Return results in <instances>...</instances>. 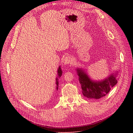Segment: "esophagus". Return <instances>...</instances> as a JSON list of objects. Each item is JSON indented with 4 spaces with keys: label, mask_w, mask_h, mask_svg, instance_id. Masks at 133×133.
<instances>
[{
    "label": "esophagus",
    "mask_w": 133,
    "mask_h": 133,
    "mask_svg": "<svg viewBox=\"0 0 133 133\" xmlns=\"http://www.w3.org/2000/svg\"><path fill=\"white\" fill-rule=\"evenodd\" d=\"M71 61H72V60H71V57L68 55H67V56H66V57H65L64 58H63L62 62L64 65H68L71 62Z\"/></svg>",
    "instance_id": "1"
}]
</instances>
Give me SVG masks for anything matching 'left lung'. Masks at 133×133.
Masks as SVG:
<instances>
[{"label": "left lung", "instance_id": "8db88e82", "mask_svg": "<svg viewBox=\"0 0 133 133\" xmlns=\"http://www.w3.org/2000/svg\"><path fill=\"white\" fill-rule=\"evenodd\" d=\"M76 70L79 76L82 94L90 99H99L106 95L117 82V71L103 80L95 81L90 79L85 69L78 68H76Z\"/></svg>", "mask_w": 133, "mask_h": 133}]
</instances>
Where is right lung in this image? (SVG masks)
Returning a JSON list of instances; mask_svg holds the SVG:
<instances>
[{"label": "right lung", "instance_id": "1", "mask_svg": "<svg viewBox=\"0 0 133 133\" xmlns=\"http://www.w3.org/2000/svg\"><path fill=\"white\" fill-rule=\"evenodd\" d=\"M62 71L61 70V68L60 66L59 67L58 69V77L56 78V89L57 90L58 89V86H59V78L61 77V76L62 75Z\"/></svg>", "mask_w": 133, "mask_h": 133}]
</instances>
